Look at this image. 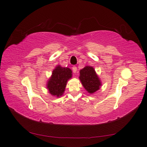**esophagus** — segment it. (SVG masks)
<instances>
[{
  "label": "esophagus",
  "mask_w": 147,
  "mask_h": 147,
  "mask_svg": "<svg viewBox=\"0 0 147 147\" xmlns=\"http://www.w3.org/2000/svg\"><path fill=\"white\" fill-rule=\"evenodd\" d=\"M72 69H73V73H76V71H77V67H76V66H73V67H72Z\"/></svg>",
  "instance_id": "1"
}]
</instances>
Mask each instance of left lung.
I'll use <instances>...</instances> for the list:
<instances>
[{
  "label": "left lung",
  "instance_id": "1",
  "mask_svg": "<svg viewBox=\"0 0 147 147\" xmlns=\"http://www.w3.org/2000/svg\"><path fill=\"white\" fill-rule=\"evenodd\" d=\"M79 79L84 89L90 94L94 93L102 85L96 71L91 66H86L80 70Z\"/></svg>",
  "mask_w": 147,
  "mask_h": 147
}]
</instances>
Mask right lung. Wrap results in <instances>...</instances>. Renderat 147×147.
Returning <instances> with one entry per match:
<instances>
[{"label":"right lung","mask_w":147,"mask_h":147,"mask_svg":"<svg viewBox=\"0 0 147 147\" xmlns=\"http://www.w3.org/2000/svg\"><path fill=\"white\" fill-rule=\"evenodd\" d=\"M72 71L69 67L57 66L47 81L46 88L53 96L59 98L64 94L67 81L72 78Z\"/></svg>","instance_id":"right-lung-1"}]
</instances>
